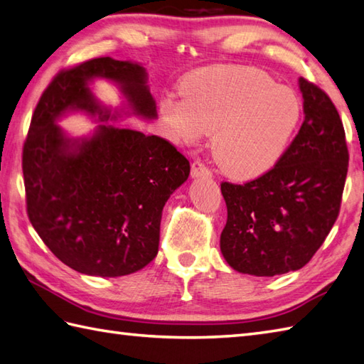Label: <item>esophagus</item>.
<instances>
[{
    "label": "esophagus",
    "instance_id": "esophagus-1",
    "mask_svg": "<svg viewBox=\"0 0 364 364\" xmlns=\"http://www.w3.org/2000/svg\"><path fill=\"white\" fill-rule=\"evenodd\" d=\"M211 175L210 168L205 166V162L202 159H196L194 162L191 164V176L192 178H197V176H208Z\"/></svg>",
    "mask_w": 364,
    "mask_h": 364
}]
</instances>
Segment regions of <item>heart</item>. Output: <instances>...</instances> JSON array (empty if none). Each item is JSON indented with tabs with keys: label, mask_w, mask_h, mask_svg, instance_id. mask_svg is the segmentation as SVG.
Instances as JSON below:
<instances>
[{
	"label": "heart",
	"mask_w": 364,
	"mask_h": 364,
	"mask_svg": "<svg viewBox=\"0 0 364 364\" xmlns=\"http://www.w3.org/2000/svg\"><path fill=\"white\" fill-rule=\"evenodd\" d=\"M181 100L167 98L161 114L173 134L196 142L214 131V159L236 180H250L272 168L300 120L296 92L252 67H213L184 80Z\"/></svg>",
	"instance_id": "b5f03b06"
}]
</instances>
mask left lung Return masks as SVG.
<instances>
[{"mask_svg": "<svg viewBox=\"0 0 364 364\" xmlns=\"http://www.w3.org/2000/svg\"><path fill=\"white\" fill-rule=\"evenodd\" d=\"M305 120L283 156L244 184L223 181V258L237 272L274 277L304 267L338 219L349 166L341 117L316 84L299 80Z\"/></svg>", "mask_w": 364, "mask_h": 364, "instance_id": "8db88e82", "label": "left lung"}]
</instances>
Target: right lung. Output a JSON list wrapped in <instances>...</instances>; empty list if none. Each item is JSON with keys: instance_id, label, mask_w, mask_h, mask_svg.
Listing matches in <instances>:
<instances>
[{"instance_id": "obj_1", "label": "right lung", "mask_w": 364, "mask_h": 364, "mask_svg": "<svg viewBox=\"0 0 364 364\" xmlns=\"http://www.w3.org/2000/svg\"><path fill=\"white\" fill-rule=\"evenodd\" d=\"M98 76L119 84L133 114L156 117L142 65L95 58L60 70L38 100L23 145L26 211L64 264L86 275L122 277L158 255L162 208L191 166L166 139L107 123L92 137H67L56 125L67 111L115 119L89 87Z\"/></svg>"}]
</instances>
